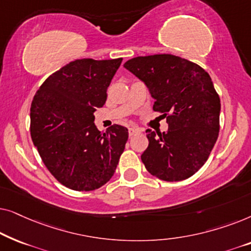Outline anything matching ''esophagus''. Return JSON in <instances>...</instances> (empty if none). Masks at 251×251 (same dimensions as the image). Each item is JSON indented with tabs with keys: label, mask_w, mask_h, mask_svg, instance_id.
Wrapping results in <instances>:
<instances>
[{
	"label": "esophagus",
	"mask_w": 251,
	"mask_h": 251,
	"mask_svg": "<svg viewBox=\"0 0 251 251\" xmlns=\"http://www.w3.org/2000/svg\"><path fill=\"white\" fill-rule=\"evenodd\" d=\"M140 130L138 128H129V136H135Z\"/></svg>",
	"instance_id": "1"
}]
</instances>
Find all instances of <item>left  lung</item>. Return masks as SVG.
<instances>
[{
  "label": "left lung",
  "instance_id": "8db88e82",
  "mask_svg": "<svg viewBox=\"0 0 251 251\" xmlns=\"http://www.w3.org/2000/svg\"><path fill=\"white\" fill-rule=\"evenodd\" d=\"M125 67L145 82L155 99L153 109L169 125L167 132L146 130L149 147L142 161L147 171L166 181L193 176L218 138L221 99L210 75L170 53L132 58Z\"/></svg>",
  "mask_w": 251,
  "mask_h": 251
}]
</instances>
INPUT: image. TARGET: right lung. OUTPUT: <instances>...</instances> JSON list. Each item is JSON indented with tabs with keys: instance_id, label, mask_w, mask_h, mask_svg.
Returning <instances> with one entry per match:
<instances>
[{
	"instance_id": "add662e5",
	"label": "right lung",
	"mask_w": 251,
	"mask_h": 251,
	"mask_svg": "<svg viewBox=\"0 0 251 251\" xmlns=\"http://www.w3.org/2000/svg\"><path fill=\"white\" fill-rule=\"evenodd\" d=\"M122 58L76 59L43 82L30 106V137L51 175L71 190L94 191L111 179L128 140V129L95 126Z\"/></svg>"
}]
</instances>
